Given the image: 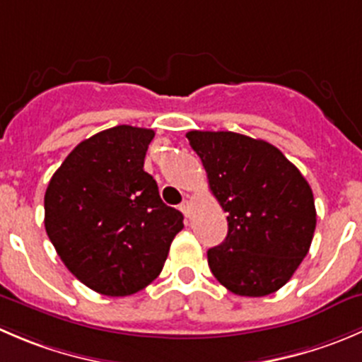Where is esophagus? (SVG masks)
<instances>
[{"label":"esophagus","instance_id":"34e87169","mask_svg":"<svg viewBox=\"0 0 362 362\" xmlns=\"http://www.w3.org/2000/svg\"><path fill=\"white\" fill-rule=\"evenodd\" d=\"M180 210H182V214L185 216V219H189V217H191V205H189V202L182 203Z\"/></svg>","mask_w":362,"mask_h":362}]
</instances>
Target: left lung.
<instances>
[{
	"label": "left lung",
	"mask_w": 362,
	"mask_h": 362,
	"mask_svg": "<svg viewBox=\"0 0 362 362\" xmlns=\"http://www.w3.org/2000/svg\"><path fill=\"white\" fill-rule=\"evenodd\" d=\"M212 194L228 212V235L209 267L231 293L263 297L285 286L310 251L313 192L274 145L230 131H191Z\"/></svg>",
	"instance_id": "obj_1"
}]
</instances>
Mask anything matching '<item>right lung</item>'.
Returning a JSON list of instances; mask_svg holds the SVG:
<instances>
[{
	"mask_svg": "<svg viewBox=\"0 0 362 362\" xmlns=\"http://www.w3.org/2000/svg\"><path fill=\"white\" fill-rule=\"evenodd\" d=\"M152 129L117 125L81 141L44 196L45 231L66 269L88 288L125 297L163 270L184 216L164 205L143 170Z\"/></svg>",
	"mask_w": 362,
	"mask_h": 362,
	"instance_id": "add662e5",
	"label": "right lung"
}]
</instances>
